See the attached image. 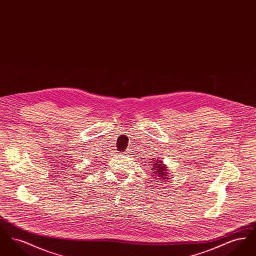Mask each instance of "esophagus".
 I'll use <instances>...</instances> for the list:
<instances>
[{
    "instance_id": "1",
    "label": "esophagus",
    "mask_w": 256,
    "mask_h": 256,
    "mask_svg": "<svg viewBox=\"0 0 256 256\" xmlns=\"http://www.w3.org/2000/svg\"><path fill=\"white\" fill-rule=\"evenodd\" d=\"M126 152V154H128V152Z\"/></svg>"
}]
</instances>
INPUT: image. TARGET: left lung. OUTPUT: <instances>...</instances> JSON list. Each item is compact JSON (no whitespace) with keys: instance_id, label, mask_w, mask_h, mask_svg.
<instances>
[{"instance_id":"obj_1","label":"left lung","mask_w":256,"mask_h":256,"mask_svg":"<svg viewBox=\"0 0 256 256\" xmlns=\"http://www.w3.org/2000/svg\"><path fill=\"white\" fill-rule=\"evenodd\" d=\"M154 160L152 161V163H154L152 167H150L152 168V174H156L158 176H160V180H165L166 178H168V176H168V172L166 170L167 167H165V165L162 164V161H160V160L154 161Z\"/></svg>"}]
</instances>
